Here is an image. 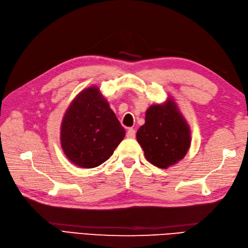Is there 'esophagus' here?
Here are the masks:
<instances>
[{"label": "esophagus", "instance_id": "34e87169", "mask_svg": "<svg viewBox=\"0 0 248 248\" xmlns=\"http://www.w3.org/2000/svg\"><path fill=\"white\" fill-rule=\"evenodd\" d=\"M127 138L129 139H134L135 138V130L132 128H129L127 131Z\"/></svg>", "mask_w": 248, "mask_h": 248}]
</instances>
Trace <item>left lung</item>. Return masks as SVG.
<instances>
[{
    "instance_id": "8db88e82",
    "label": "left lung",
    "mask_w": 248,
    "mask_h": 248,
    "mask_svg": "<svg viewBox=\"0 0 248 248\" xmlns=\"http://www.w3.org/2000/svg\"><path fill=\"white\" fill-rule=\"evenodd\" d=\"M136 139L146 159L159 168H168L186 156L191 146V130L172 98L152 104Z\"/></svg>"
}]
</instances>
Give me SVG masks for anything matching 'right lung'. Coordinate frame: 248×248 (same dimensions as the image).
<instances>
[{
	"label": "right lung",
	"mask_w": 248,
	"mask_h": 248,
	"mask_svg": "<svg viewBox=\"0 0 248 248\" xmlns=\"http://www.w3.org/2000/svg\"><path fill=\"white\" fill-rule=\"evenodd\" d=\"M125 130L100 89H84L68 107L61 125V145L73 164L82 168L101 165L113 155Z\"/></svg>",
	"instance_id": "add662e5"
}]
</instances>
